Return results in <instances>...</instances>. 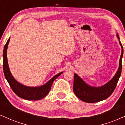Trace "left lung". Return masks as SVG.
Wrapping results in <instances>:
<instances>
[{
	"instance_id": "1",
	"label": "left lung",
	"mask_w": 125,
	"mask_h": 125,
	"mask_svg": "<svg viewBox=\"0 0 125 125\" xmlns=\"http://www.w3.org/2000/svg\"><path fill=\"white\" fill-rule=\"evenodd\" d=\"M119 42L122 48V53L119 60L118 69L112 79L104 85L99 87L92 86L87 84L78 74H74L73 92L79 99L86 103H95L106 99L111 95L115 89L122 72V60L123 49L120 41L119 35L116 33Z\"/></svg>"
}]
</instances>
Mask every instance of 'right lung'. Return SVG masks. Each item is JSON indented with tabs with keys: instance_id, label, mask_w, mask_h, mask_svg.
I'll use <instances>...</instances> for the list:
<instances>
[{
	"instance_id": "1",
	"label": "right lung",
	"mask_w": 125,
	"mask_h": 125,
	"mask_svg": "<svg viewBox=\"0 0 125 125\" xmlns=\"http://www.w3.org/2000/svg\"><path fill=\"white\" fill-rule=\"evenodd\" d=\"M10 41V38L5 44L3 53V72L5 74V78L9 84L13 91L19 97L24 99L26 100H38L42 99L44 97L46 96L51 90L52 84L54 80L59 76L63 72H62L56 74L53 77H52L48 82L46 83L43 85L40 86L38 87H31L27 86L24 84L21 83L15 79L13 76L10 71L9 67L8 58H7V49L9 43Z\"/></svg>"
}]
</instances>
